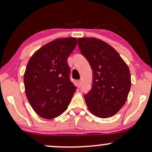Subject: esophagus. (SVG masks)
Listing matches in <instances>:
<instances>
[{
    "label": "esophagus",
    "mask_w": 152,
    "mask_h": 152,
    "mask_svg": "<svg viewBox=\"0 0 152 152\" xmlns=\"http://www.w3.org/2000/svg\"><path fill=\"white\" fill-rule=\"evenodd\" d=\"M75 84H76V86H77V88H80V86H81V81H80V80H77V81H76Z\"/></svg>",
    "instance_id": "esophagus-1"
}]
</instances>
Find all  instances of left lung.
I'll use <instances>...</instances> for the list:
<instances>
[{
    "mask_svg": "<svg viewBox=\"0 0 152 152\" xmlns=\"http://www.w3.org/2000/svg\"><path fill=\"white\" fill-rule=\"evenodd\" d=\"M77 41L93 73L92 88L84 95L88 109L98 118L111 117L127 99L132 84L128 66L113 47L100 39L83 37Z\"/></svg>",
    "mask_w": 152,
    "mask_h": 152,
    "instance_id": "8db88e82",
    "label": "left lung"
}]
</instances>
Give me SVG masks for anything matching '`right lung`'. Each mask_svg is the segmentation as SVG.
<instances>
[{
    "label": "right lung",
    "mask_w": 152,
    "mask_h": 152,
    "mask_svg": "<svg viewBox=\"0 0 152 152\" xmlns=\"http://www.w3.org/2000/svg\"><path fill=\"white\" fill-rule=\"evenodd\" d=\"M76 45L74 37L56 39L40 48L28 61L25 91L31 107L41 118L53 119L63 113L76 91L67 62Z\"/></svg>",
    "instance_id": "add662e5"
}]
</instances>
